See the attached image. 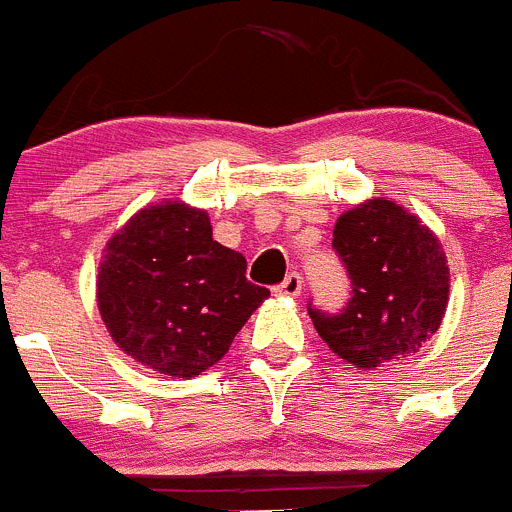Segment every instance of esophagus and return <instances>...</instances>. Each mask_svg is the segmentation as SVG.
I'll return each mask as SVG.
<instances>
[{
    "mask_svg": "<svg viewBox=\"0 0 512 512\" xmlns=\"http://www.w3.org/2000/svg\"><path fill=\"white\" fill-rule=\"evenodd\" d=\"M301 290H303L301 273H290V275H285L283 283L275 288V293H280V296H298Z\"/></svg>",
    "mask_w": 512,
    "mask_h": 512,
    "instance_id": "1",
    "label": "esophagus"
}]
</instances>
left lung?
Segmentation results:
<instances>
[{
    "mask_svg": "<svg viewBox=\"0 0 512 512\" xmlns=\"http://www.w3.org/2000/svg\"><path fill=\"white\" fill-rule=\"evenodd\" d=\"M352 293L336 313L308 303V316L334 354L362 370L421 349L439 331L449 267L421 219L375 199L339 216L331 239Z\"/></svg>",
    "mask_w": 512,
    "mask_h": 512,
    "instance_id": "obj_1",
    "label": "left lung"
}]
</instances>
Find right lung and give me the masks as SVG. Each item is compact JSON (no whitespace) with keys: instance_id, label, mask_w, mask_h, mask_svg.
Masks as SVG:
<instances>
[{"instance_id":"obj_1","label":"right lung","mask_w":512,"mask_h":512,"mask_svg":"<svg viewBox=\"0 0 512 512\" xmlns=\"http://www.w3.org/2000/svg\"><path fill=\"white\" fill-rule=\"evenodd\" d=\"M270 290L247 280L242 252L211 237L206 211L178 201L142 209L99 267L96 298L114 342L163 375L216 365Z\"/></svg>"}]
</instances>
